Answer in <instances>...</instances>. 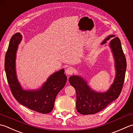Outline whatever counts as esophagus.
<instances>
[{"label":"esophagus","mask_w":133,"mask_h":133,"mask_svg":"<svg viewBox=\"0 0 133 133\" xmlns=\"http://www.w3.org/2000/svg\"><path fill=\"white\" fill-rule=\"evenodd\" d=\"M73 72H74V69L72 67H68L65 70V74L68 75H70L72 74Z\"/></svg>","instance_id":"esophagus-1"}]
</instances>
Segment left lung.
Listing matches in <instances>:
<instances>
[{
  "label": "left lung",
  "mask_w": 133,
  "mask_h": 133,
  "mask_svg": "<svg viewBox=\"0 0 133 133\" xmlns=\"http://www.w3.org/2000/svg\"><path fill=\"white\" fill-rule=\"evenodd\" d=\"M110 42L115 60L116 75L110 88L104 92H98L91 89L86 81L81 76L74 75L69 78L70 85L76 93V110L83 115L94 114L103 110L119 96L122 89L126 69V59L122 48L121 41L114 35H110L103 41L104 44Z\"/></svg>",
  "instance_id": "8db88e82"
}]
</instances>
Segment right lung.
<instances>
[{"label":"right lung","instance_id":"obj_1","mask_svg":"<svg viewBox=\"0 0 133 133\" xmlns=\"http://www.w3.org/2000/svg\"><path fill=\"white\" fill-rule=\"evenodd\" d=\"M22 38L19 32L13 35L5 56L4 68L11 91L21 104L40 113H49L53 109L57 95L66 83L64 69L50 75L41 88L24 90L18 82L15 70L16 54Z\"/></svg>","mask_w":133,"mask_h":133}]
</instances>
